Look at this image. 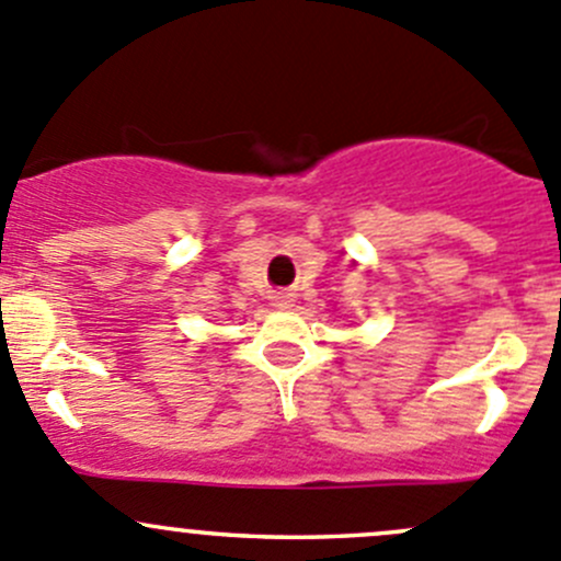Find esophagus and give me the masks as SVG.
<instances>
[{"label":"esophagus","instance_id":"esophagus-1","mask_svg":"<svg viewBox=\"0 0 561 561\" xmlns=\"http://www.w3.org/2000/svg\"><path fill=\"white\" fill-rule=\"evenodd\" d=\"M273 305L275 308H280V310H286V308H291V302H294V294H288V291H275L273 297Z\"/></svg>","mask_w":561,"mask_h":561}]
</instances>
